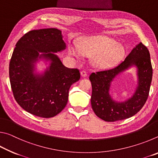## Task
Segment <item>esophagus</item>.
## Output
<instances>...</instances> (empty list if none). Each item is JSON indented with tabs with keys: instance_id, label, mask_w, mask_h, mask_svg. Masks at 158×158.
Masks as SVG:
<instances>
[{
	"instance_id": "1",
	"label": "esophagus",
	"mask_w": 158,
	"mask_h": 158,
	"mask_svg": "<svg viewBox=\"0 0 158 158\" xmlns=\"http://www.w3.org/2000/svg\"><path fill=\"white\" fill-rule=\"evenodd\" d=\"M81 75L83 77H85L87 76V73L84 70H82V71H81Z\"/></svg>"
}]
</instances>
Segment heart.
I'll return each mask as SVG.
<instances>
[{"label":"heart","mask_w":158,"mask_h":158,"mask_svg":"<svg viewBox=\"0 0 158 158\" xmlns=\"http://www.w3.org/2000/svg\"><path fill=\"white\" fill-rule=\"evenodd\" d=\"M70 56L79 57L81 53L91 56V63L95 68L106 69L118 63L125 54L124 47L113 39L106 37H89L79 40V46L69 44Z\"/></svg>","instance_id":"heart-1"}]
</instances>
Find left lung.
<instances>
[{"label": "left lung", "mask_w": 158, "mask_h": 158, "mask_svg": "<svg viewBox=\"0 0 158 158\" xmlns=\"http://www.w3.org/2000/svg\"><path fill=\"white\" fill-rule=\"evenodd\" d=\"M131 66L137 68L138 85L132 97L124 102L115 101L109 94L111 82L118 74ZM153 68L148 49L139 42L120 65L109 70L93 73L89 77L92 85L90 102L93 111L107 122L126 119L141 110L148 97Z\"/></svg>", "instance_id": "1"}]
</instances>
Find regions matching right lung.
I'll return each instance as SVG.
<instances>
[{
  "instance_id": "right-lung-1",
  "label": "right lung",
  "mask_w": 158,
  "mask_h": 158,
  "mask_svg": "<svg viewBox=\"0 0 158 158\" xmlns=\"http://www.w3.org/2000/svg\"><path fill=\"white\" fill-rule=\"evenodd\" d=\"M15 46L9 75L16 101L35 116H56L68 103L69 88L80 79L78 69L67 68L54 53L66 48L61 31L46 28L29 31ZM41 60L49 62L50 65L38 73L35 64Z\"/></svg>"
}]
</instances>
